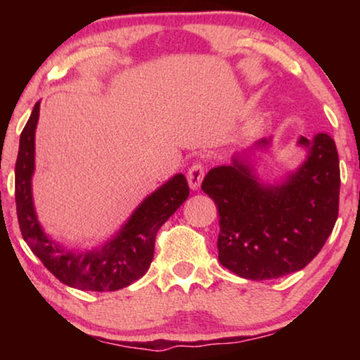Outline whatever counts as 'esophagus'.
<instances>
[{"label": "esophagus", "mask_w": 360, "mask_h": 360, "mask_svg": "<svg viewBox=\"0 0 360 360\" xmlns=\"http://www.w3.org/2000/svg\"><path fill=\"white\" fill-rule=\"evenodd\" d=\"M203 176H205V167L201 162H195L193 165L188 169V174H186V179H188V184H190V188L191 190H198L201 181H203Z\"/></svg>", "instance_id": "1"}]
</instances>
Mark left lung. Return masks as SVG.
Returning <instances> with one entry per match:
<instances>
[{
    "label": "left lung",
    "instance_id": "obj_1",
    "mask_svg": "<svg viewBox=\"0 0 360 360\" xmlns=\"http://www.w3.org/2000/svg\"><path fill=\"white\" fill-rule=\"evenodd\" d=\"M298 144L307 147L308 159L283 184L262 185L240 157L211 169L201 184L218 205L219 262L239 277L270 280L298 272L316 257L336 224V144L324 132L300 137Z\"/></svg>",
    "mask_w": 360,
    "mask_h": 360
}]
</instances>
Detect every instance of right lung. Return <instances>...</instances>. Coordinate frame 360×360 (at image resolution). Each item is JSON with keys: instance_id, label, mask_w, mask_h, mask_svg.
<instances>
[{"instance_id": "1", "label": "right lung", "mask_w": 360, "mask_h": 360, "mask_svg": "<svg viewBox=\"0 0 360 360\" xmlns=\"http://www.w3.org/2000/svg\"><path fill=\"white\" fill-rule=\"evenodd\" d=\"M39 120V103L24 126L14 169V196L22 239L46 269L62 283L88 292H116L139 280L154 259L157 231L188 198L185 175H175L142 201L116 238L101 250L86 254L67 252L44 234L32 205L31 179L34 172V134Z\"/></svg>"}]
</instances>
